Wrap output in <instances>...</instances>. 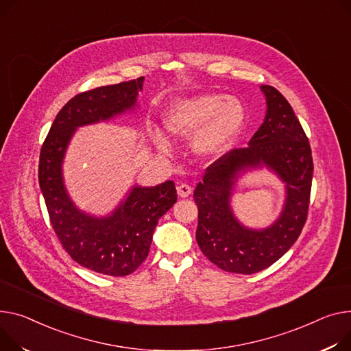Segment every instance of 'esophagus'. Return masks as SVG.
Here are the masks:
<instances>
[{"instance_id": "34e87169", "label": "esophagus", "mask_w": 351, "mask_h": 351, "mask_svg": "<svg viewBox=\"0 0 351 351\" xmlns=\"http://www.w3.org/2000/svg\"><path fill=\"white\" fill-rule=\"evenodd\" d=\"M191 193H192V186L186 184V183H182L178 186V195L180 197H188Z\"/></svg>"}]
</instances>
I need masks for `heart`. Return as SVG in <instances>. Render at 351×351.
<instances>
[{
	"label": "heart",
	"mask_w": 351,
	"mask_h": 351,
	"mask_svg": "<svg viewBox=\"0 0 351 351\" xmlns=\"http://www.w3.org/2000/svg\"><path fill=\"white\" fill-rule=\"evenodd\" d=\"M244 121L243 104L220 93L178 100L163 117V123L172 135L191 138L196 134L195 151L204 158L224 154L241 134ZM152 139L160 151H169L168 138L159 130H154Z\"/></svg>",
	"instance_id": "obj_1"
}]
</instances>
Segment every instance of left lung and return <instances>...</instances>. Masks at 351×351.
Wrapping results in <instances>:
<instances>
[{
    "label": "left lung",
    "instance_id": "obj_1",
    "mask_svg": "<svg viewBox=\"0 0 351 351\" xmlns=\"http://www.w3.org/2000/svg\"><path fill=\"white\" fill-rule=\"evenodd\" d=\"M267 114L247 148L231 149L210 165L193 199L199 208L196 241L220 269L260 272L293 245L306 223L313 159L309 139L288 100L272 86H261ZM265 166L286 183V204L269 228L255 230L232 213L229 197L235 180L247 170Z\"/></svg>",
    "mask_w": 351,
    "mask_h": 351
}]
</instances>
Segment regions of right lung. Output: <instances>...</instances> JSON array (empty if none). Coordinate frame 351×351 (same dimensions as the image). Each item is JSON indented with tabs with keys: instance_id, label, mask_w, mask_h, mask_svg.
I'll use <instances>...</instances> for the list:
<instances>
[{
	"instance_id": "obj_1",
	"label": "right lung",
	"mask_w": 351,
	"mask_h": 351,
	"mask_svg": "<svg viewBox=\"0 0 351 351\" xmlns=\"http://www.w3.org/2000/svg\"><path fill=\"white\" fill-rule=\"evenodd\" d=\"M144 79L97 87L70 99L58 112L39 156V186L60 244L82 267L111 276L130 275L145 261L158 220L178 199L175 183L135 184L111 215L96 217L69 197L62 163L76 128L135 108Z\"/></svg>"
}]
</instances>
